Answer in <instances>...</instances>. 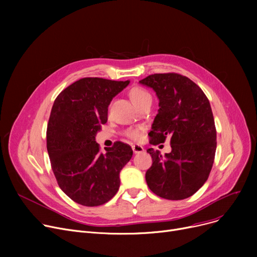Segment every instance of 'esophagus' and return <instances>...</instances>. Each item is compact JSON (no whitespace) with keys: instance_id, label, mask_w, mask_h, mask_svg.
<instances>
[{"instance_id":"34e87169","label":"esophagus","mask_w":257,"mask_h":257,"mask_svg":"<svg viewBox=\"0 0 257 257\" xmlns=\"http://www.w3.org/2000/svg\"><path fill=\"white\" fill-rule=\"evenodd\" d=\"M132 150H133L134 153L138 154V153L144 152V148L142 146H140V145H132Z\"/></svg>"}]
</instances>
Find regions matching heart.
<instances>
[{
    "label": "heart",
    "instance_id": "1",
    "mask_svg": "<svg viewBox=\"0 0 257 257\" xmlns=\"http://www.w3.org/2000/svg\"><path fill=\"white\" fill-rule=\"evenodd\" d=\"M130 97L132 101L134 102L137 106H140L143 102L147 100H152L151 93L148 91L147 89L143 87H134L130 90ZM125 136L132 140V141H140L142 138V128L141 127H133V128H128L125 132Z\"/></svg>",
    "mask_w": 257,
    "mask_h": 257
}]
</instances>
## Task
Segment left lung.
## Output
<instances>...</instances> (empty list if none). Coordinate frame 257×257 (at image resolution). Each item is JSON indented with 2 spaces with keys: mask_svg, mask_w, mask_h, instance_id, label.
Returning a JSON list of instances; mask_svg holds the SVG:
<instances>
[{
  "mask_svg": "<svg viewBox=\"0 0 257 257\" xmlns=\"http://www.w3.org/2000/svg\"><path fill=\"white\" fill-rule=\"evenodd\" d=\"M140 83L153 88L159 100L150 144L170 138L172 148L165 155L153 148L147 150L153 161L146 173L147 184L164 199L191 197L207 180L217 149L209 101L191 79L176 73L150 75Z\"/></svg>",
  "mask_w": 257,
  "mask_h": 257,
  "instance_id": "1",
  "label": "left lung"
}]
</instances>
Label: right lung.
Instances as JSON below:
<instances>
[{
	"instance_id": "add662e5",
	"label": "right lung",
	"mask_w": 257,
	"mask_h": 257,
	"mask_svg": "<svg viewBox=\"0 0 257 257\" xmlns=\"http://www.w3.org/2000/svg\"><path fill=\"white\" fill-rule=\"evenodd\" d=\"M130 81L82 78L54 101L47 149L57 183L76 203L99 206L119 187V172L131 159V147L115 142L100 151L96 134L107 121L108 106Z\"/></svg>"
}]
</instances>
